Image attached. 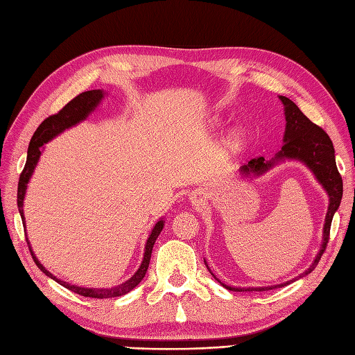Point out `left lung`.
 I'll list each match as a JSON object with an SVG mask.
<instances>
[{"mask_svg":"<svg viewBox=\"0 0 355 355\" xmlns=\"http://www.w3.org/2000/svg\"><path fill=\"white\" fill-rule=\"evenodd\" d=\"M280 101L284 105V114H286V133H284V145L282 148V151L275 155L272 161H265L263 157H257L249 161V164L244 166L243 170L245 173L249 171H254V173H263L270 167L274 166L278 159H299L313 171L315 175L317 180L320 182L323 188L326 189L327 196H329V209L326 214V223H324V231H323V244L320 247V252L315 257L314 263L311 265L308 270L300 274V277H304L309 274L317 266L318 261L323 256L329 237H330V225L333 214L338 210L340 200H342V192H343V185H342V178L340 173L338 171L336 167V159H335V148H333V144L330 141L329 135L323 130V128L314 124L309 118L300 111L296 103L293 101H290L286 96H280ZM213 275V274H211ZM295 280H290L282 284L277 286H268V287H231L220 283L223 287H227L228 290H232V292H265V290H272L278 287H284L290 284Z\"/></svg>","mask_w":355,"mask_h":355,"instance_id":"8db88e82","label":"left lung"}]
</instances>
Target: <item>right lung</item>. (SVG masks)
<instances>
[{"mask_svg":"<svg viewBox=\"0 0 355 355\" xmlns=\"http://www.w3.org/2000/svg\"><path fill=\"white\" fill-rule=\"evenodd\" d=\"M103 98V92L102 90H89V92H84L78 96H75L72 101H69L63 108L58 112V114H53L50 116H47L44 121H42L38 128L35 130L34 136H32L31 142H29V148H28V157H26V163L25 167L22 170V173H20L19 178V185H17V207H19V213L20 216H22V222L25 225V218H24V198H25V191H26V185L29 182V178L32 176V171H34L37 163H38V158L41 155V146L47 144L49 141H51L53 137L58 136L59 133H62L63 130H67V128L75 125L77 123L85 120V116H87L98 103L102 101ZM163 220H158L155 223V227L149 235V239L146 241L145 245V254H144V261L139 266V270L135 272V275L130 278V280H127L125 283L116 286V287H111V288H84V287H78V286H71L65 282H60L59 278H56L53 274H50L44 266H42L37 257L34 256L31 250L32 254V259L37 263V266L40 270L44 272L46 275H49L53 280H56L59 284H62L63 287L69 288L71 292L85 296V297H94V299H108V297H116V296H123L125 293L130 292L133 290L139 283L142 282V278L145 277L146 271H148V266H149V261H151V253H153V247L155 244V240L158 239L159 232L163 231Z\"/></svg>","mask_w":355,"mask_h":355,"instance_id":"right-lung-1","label":"right lung"}]
</instances>
